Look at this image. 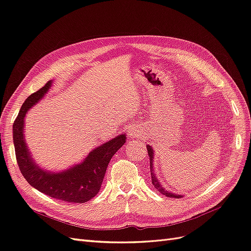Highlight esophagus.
<instances>
[{"label":"esophagus","mask_w":251,"mask_h":251,"mask_svg":"<svg viewBox=\"0 0 251 251\" xmlns=\"http://www.w3.org/2000/svg\"><path fill=\"white\" fill-rule=\"evenodd\" d=\"M137 133H138V131L136 130L135 127H130V128H128V135H130L131 137H136V136H137Z\"/></svg>","instance_id":"34e87169"}]
</instances>
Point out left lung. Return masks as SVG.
I'll return each instance as SVG.
<instances>
[{
    "instance_id": "8db88e82",
    "label": "left lung",
    "mask_w": 251,
    "mask_h": 251,
    "mask_svg": "<svg viewBox=\"0 0 251 251\" xmlns=\"http://www.w3.org/2000/svg\"><path fill=\"white\" fill-rule=\"evenodd\" d=\"M147 149H148V153H149V157H150V170H151V183L153 185L158 189V192H160L162 195H165L166 197H171V198H181L183 197L182 195H177V194H173L170 191H166V189L161 185L160 182H159L156 174L154 172V156H155V151L151 146L147 144Z\"/></svg>"
}]
</instances>
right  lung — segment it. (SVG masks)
Masks as SVG:
<instances>
[{
  "instance_id": "right-lung-1",
  "label": "right lung",
  "mask_w": 251,
  "mask_h": 251,
  "mask_svg": "<svg viewBox=\"0 0 251 251\" xmlns=\"http://www.w3.org/2000/svg\"><path fill=\"white\" fill-rule=\"evenodd\" d=\"M53 81L30 95L23 103L13 124V143L19 168L28 183L52 198L70 203H85L100 192L105 171L114 154L126 143V134L104 142L91 151L80 163L62 172H51L35 162L25 139V117L29 110L48 93Z\"/></svg>"
}]
</instances>
